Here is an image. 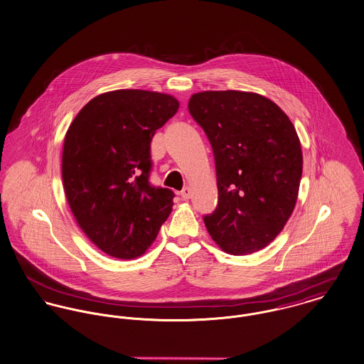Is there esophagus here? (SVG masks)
<instances>
[{
	"label": "esophagus",
	"instance_id": "obj_1",
	"mask_svg": "<svg viewBox=\"0 0 364 364\" xmlns=\"http://www.w3.org/2000/svg\"><path fill=\"white\" fill-rule=\"evenodd\" d=\"M180 196H181V198H183L184 200H188V199L191 198V188H190V187L183 188V191L180 193Z\"/></svg>",
	"mask_w": 364,
	"mask_h": 364
}]
</instances>
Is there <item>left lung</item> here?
<instances>
[{
	"label": "left lung",
	"mask_w": 364,
	"mask_h": 364,
	"mask_svg": "<svg viewBox=\"0 0 364 364\" xmlns=\"http://www.w3.org/2000/svg\"><path fill=\"white\" fill-rule=\"evenodd\" d=\"M188 111L210 141L219 203L203 218L213 241L235 256L267 247L291 218L304 156L289 117L248 91H202Z\"/></svg>",
	"instance_id": "8db88e82"
}]
</instances>
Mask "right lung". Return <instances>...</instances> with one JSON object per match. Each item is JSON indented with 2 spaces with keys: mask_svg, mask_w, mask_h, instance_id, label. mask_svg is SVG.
<instances>
[{
  "mask_svg": "<svg viewBox=\"0 0 364 364\" xmlns=\"http://www.w3.org/2000/svg\"><path fill=\"white\" fill-rule=\"evenodd\" d=\"M177 109L168 94L116 90L87 102L66 132L68 203L88 240L109 256L145 253L171 212L173 191L149 184L151 141Z\"/></svg>",
  "mask_w": 364,
  "mask_h": 364,
  "instance_id": "right-lung-1",
  "label": "right lung"
}]
</instances>
